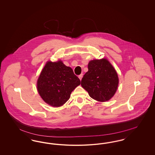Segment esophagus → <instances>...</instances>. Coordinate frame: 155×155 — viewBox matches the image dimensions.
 I'll return each instance as SVG.
<instances>
[{
    "mask_svg": "<svg viewBox=\"0 0 155 155\" xmlns=\"http://www.w3.org/2000/svg\"><path fill=\"white\" fill-rule=\"evenodd\" d=\"M82 77H83V74H80V75H78V78H80V80H81V79L82 78Z\"/></svg>",
    "mask_w": 155,
    "mask_h": 155,
    "instance_id": "obj_1",
    "label": "esophagus"
}]
</instances>
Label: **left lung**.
I'll use <instances>...</instances> for the list:
<instances>
[{"mask_svg": "<svg viewBox=\"0 0 155 155\" xmlns=\"http://www.w3.org/2000/svg\"><path fill=\"white\" fill-rule=\"evenodd\" d=\"M88 71L83 76L81 86L88 92L92 99L106 102L116 93L118 84L117 74L106 59L91 60Z\"/></svg>", "mask_w": 155, "mask_h": 155, "instance_id": "1", "label": "left lung"}]
</instances>
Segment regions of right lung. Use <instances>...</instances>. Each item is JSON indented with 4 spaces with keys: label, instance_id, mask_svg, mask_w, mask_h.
Segmentation results:
<instances>
[{
    "label": "right lung",
    "instance_id": "obj_1",
    "mask_svg": "<svg viewBox=\"0 0 155 155\" xmlns=\"http://www.w3.org/2000/svg\"><path fill=\"white\" fill-rule=\"evenodd\" d=\"M81 81L72 68L62 61H48L37 81L38 91L46 103L54 107L64 104Z\"/></svg>",
    "mask_w": 155,
    "mask_h": 155
}]
</instances>
